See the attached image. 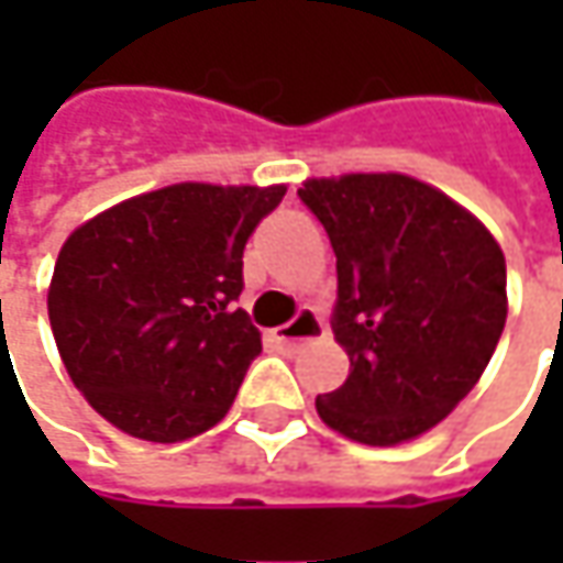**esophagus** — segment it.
Wrapping results in <instances>:
<instances>
[{"label":"esophagus","mask_w":563,"mask_h":563,"mask_svg":"<svg viewBox=\"0 0 563 563\" xmlns=\"http://www.w3.org/2000/svg\"><path fill=\"white\" fill-rule=\"evenodd\" d=\"M322 335V322H319V316L313 310H300V313L294 316L288 325H282V329H275L272 338L278 341V344H303V341H313V338Z\"/></svg>","instance_id":"esophagus-1"}]
</instances>
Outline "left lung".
<instances>
[{
    "mask_svg": "<svg viewBox=\"0 0 563 563\" xmlns=\"http://www.w3.org/2000/svg\"><path fill=\"white\" fill-rule=\"evenodd\" d=\"M297 194L338 256L332 329L351 360L316 413L351 442H413L486 373L508 319L505 253L470 209L400 172L307 178Z\"/></svg>",
    "mask_w": 563,
    "mask_h": 563,
    "instance_id": "obj_1",
    "label": "left lung"
}]
</instances>
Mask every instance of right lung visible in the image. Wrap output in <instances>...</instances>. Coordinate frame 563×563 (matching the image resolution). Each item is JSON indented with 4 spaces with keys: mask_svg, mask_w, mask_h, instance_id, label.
I'll return each mask as SVG.
<instances>
[{
    "mask_svg": "<svg viewBox=\"0 0 563 563\" xmlns=\"http://www.w3.org/2000/svg\"><path fill=\"white\" fill-rule=\"evenodd\" d=\"M288 185L181 181L77 225L49 282L55 347L77 391L124 435L187 442L234 404L260 329L234 300L244 247Z\"/></svg>",
    "mask_w": 563,
    "mask_h": 563,
    "instance_id": "1",
    "label": "right lung"
}]
</instances>
